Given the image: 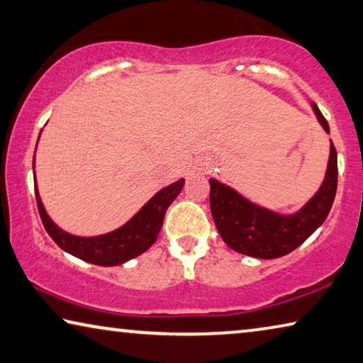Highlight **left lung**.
I'll list each match as a JSON object with an SVG mask.
<instances>
[{
    "label": "left lung",
    "instance_id": "8db88e82",
    "mask_svg": "<svg viewBox=\"0 0 363 363\" xmlns=\"http://www.w3.org/2000/svg\"><path fill=\"white\" fill-rule=\"evenodd\" d=\"M323 130L330 133L325 116L311 102ZM211 213L224 242L237 253L274 259L300 247L330 214L337 188V154L331 141L325 180L297 213L281 214L252 203L235 189L209 178Z\"/></svg>",
    "mask_w": 363,
    "mask_h": 363
}]
</instances>
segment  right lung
Instances as JSON below:
<instances>
[{
  "instance_id": "right-lung-1",
  "label": "right lung",
  "mask_w": 363,
  "mask_h": 363,
  "mask_svg": "<svg viewBox=\"0 0 363 363\" xmlns=\"http://www.w3.org/2000/svg\"><path fill=\"white\" fill-rule=\"evenodd\" d=\"M33 164H35V155H33ZM183 185H185V180L180 178L178 182L160 189L125 225L113 232L97 237H77L65 232L50 219L45 208H43L40 194H38L37 180L33 177L38 213H40L43 227H45L48 235L66 253L97 266L123 264L152 247V243L157 240L160 228H162L167 209L180 194Z\"/></svg>"
}]
</instances>
